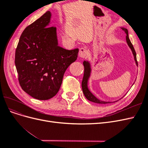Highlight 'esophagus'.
I'll use <instances>...</instances> for the list:
<instances>
[{
    "mask_svg": "<svg viewBox=\"0 0 148 148\" xmlns=\"http://www.w3.org/2000/svg\"><path fill=\"white\" fill-rule=\"evenodd\" d=\"M88 56V51L86 47L80 48L79 51V56L82 58H84Z\"/></svg>",
    "mask_w": 148,
    "mask_h": 148,
    "instance_id": "34e87169",
    "label": "esophagus"
}]
</instances>
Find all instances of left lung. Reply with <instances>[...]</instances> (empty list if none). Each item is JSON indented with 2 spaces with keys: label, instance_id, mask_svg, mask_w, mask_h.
Segmentation results:
<instances>
[{
  "label": "left lung",
  "instance_id": "obj_1",
  "mask_svg": "<svg viewBox=\"0 0 148 148\" xmlns=\"http://www.w3.org/2000/svg\"><path fill=\"white\" fill-rule=\"evenodd\" d=\"M124 31L125 33H126V40H127V42L128 44V46L131 49V50L132 51L133 55L134 56V59H135V63L136 65L138 66V62L136 60V53L135 51V49H134L132 44L130 41V40L129 39L128 37V32L127 29L125 28H121ZM83 65H84V75H83V78L82 80V89H83V92L84 96L86 97V99L89 101H90L91 102L97 103V104H107V103H111V102H106V101H102L99 100V99L92 95V93L89 91V89L88 86V79L89 77H90L91 72V65L90 63L88 61H84L83 62ZM117 102V101H115Z\"/></svg>",
  "mask_w": 148,
  "mask_h": 148
}]
</instances>
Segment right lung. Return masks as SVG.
<instances>
[{
    "mask_svg": "<svg viewBox=\"0 0 148 148\" xmlns=\"http://www.w3.org/2000/svg\"><path fill=\"white\" fill-rule=\"evenodd\" d=\"M47 11L26 27L15 51V64L23 90L39 100L57 95L65 71L78 57V49L66 50L58 45L57 29L49 27Z\"/></svg>",
    "mask_w": 148,
    "mask_h": 148,
    "instance_id": "obj_1",
    "label": "right lung"
}]
</instances>
